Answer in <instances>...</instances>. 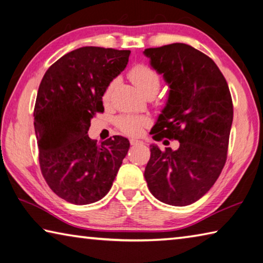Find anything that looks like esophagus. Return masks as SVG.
Here are the masks:
<instances>
[{
  "instance_id": "obj_1",
  "label": "esophagus",
  "mask_w": 263,
  "mask_h": 263,
  "mask_svg": "<svg viewBox=\"0 0 263 263\" xmlns=\"http://www.w3.org/2000/svg\"><path fill=\"white\" fill-rule=\"evenodd\" d=\"M129 142H130V144H132V145L143 144V141H141V140H137V139H130V140H129Z\"/></svg>"
}]
</instances>
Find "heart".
<instances>
[{
	"mask_svg": "<svg viewBox=\"0 0 263 263\" xmlns=\"http://www.w3.org/2000/svg\"><path fill=\"white\" fill-rule=\"evenodd\" d=\"M128 78L134 84L139 91L144 94V96H149V94H154L160 91L161 87V76L158 74L156 70L150 67L145 64H137V65L133 66L130 70L128 71ZM114 89V81L108 84L105 92H103L102 99L105 102H108L110 100L111 93ZM148 119L144 116H137L132 114H123L120 115L116 119V126L121 130L123 134L129 136H136L141 134L142 129L148 124Z\"/></svg>",
	"mask_w": 263,
	"mask_h": 263,
	"instance_id": "b5f03b06",
	"label": "heart"
}]
</instances>
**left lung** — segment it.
Listing matches in <instances>:
<instances>
[{"instance_id": "8db88e82", "label": "left lung", "mask_w": 263, "mask_h": 263, "mask_svg": "<svg viewBox=\"0 0 263 263\" xmlns=\"http://www.w3.org/2000/svg\"><path fill=\"white\" fill-rule=\"evenodd\" d=\"M144 54L170 87L153 137L179 148L150 145L144 178L162 203H195L216 183L226 163L233 102L225 77L209 55L183 43L149 47Z\"/></svg>"}]
</instances>
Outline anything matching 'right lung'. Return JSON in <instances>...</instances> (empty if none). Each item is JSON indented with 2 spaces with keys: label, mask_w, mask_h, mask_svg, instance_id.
Returning <instances> with one entry per match:
<instances>
[{
  "label": "right lung",
  "mask_w": 263,
  "mask_h": 263,
  "mask_svg": "<svg viewBox=\"0 0 263 263\" xmlns=\"http://www.w3.org/2000/svg\"><path fill=\"white\" fill-rule=\"evenodd\" d=\"M129 54L79 47L53 63L41 81L33 109L41 171L51 190L71 204L102 199L128 153L126 137L98 144L87 132L91 119L103 111V92L127 66Z\"/></svg>",
  "instance_id": "obj_1"
}]
</instances>
